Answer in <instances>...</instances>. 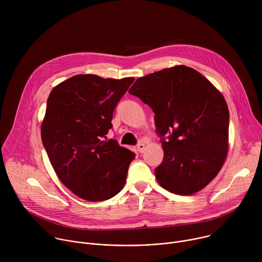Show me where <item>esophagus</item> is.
Returning a JSON list of instances; mask_svg holds the SVG:
<instances>
[{"label":"esophagus","mask_w":262,"mask_h":262,"mask_svg":"<svg viewBox=\"0 0 262 262\" xmlns=\"http://www.w3.org/2000/svg\"><path fill=\"white\" fill-rule=\"evenodd\" d=\"M137 149H138V151L140 154H143L144 150H145V144L144 143H139L138 146H137Z\"/></svg>","instance_id":"34e87169"}]
</instances>
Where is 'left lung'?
Segmentation results:
<instances>
[{"mask_svg": "<svg viewBox=\"0 0 262 262\" xmlns=\"http://www.w3.org/2000/svg\"><path fill=\"white\" fill-rule=\"evenodd\" d=\"M128 92L150 106L164 160L155 170L162 188L193 195L217 175L228 151L229 110L197 70L177 65L139 78Z\"/></svg>", "mask_w": 262, "mask_h": 262, "instance_id": "1", "label": "left lung"}]
</instances>
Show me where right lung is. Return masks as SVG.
<instances>
[{
    "mask_svg": "<svg viewBox=\"0 0 262 262\" xmlns=\"http://www.w3.org/2000/svg\"><path fill=\"white\" fill-rule=\"evenodd\" d=\"M135 81L78 74L57 85L48 98L41 140L61 182L87 201H103L125 184L135 154L106 138L113 112Z\"/></svg>",
    "mask_w": 262,
    "mask_h": 262,
    "instance_id": "1",
    "label": "right lung"
}]
</instances>
